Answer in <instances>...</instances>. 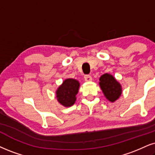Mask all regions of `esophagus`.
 <instances>
[{"instance_id": "1", "label": "esophagus", "mask_w": 155, "mask_h": 155, "mask_svg": "<svg viewBox=\"0 0 155 155\" xmlns=\"http://www.w3.org/2000/svg\"><path fill=\"white\" fill-rule=\"evenodd\" d=\"M84 78H85V81L87 82H90L92 81V77H91V75H89V74H85Z\"/></svg>"}]
</instances>
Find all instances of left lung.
Instances as JSON below:
<instances>
[{"instance_id": "obj_1", "label": "left lung", "mask_w": 155, "mask_h": 155, "mask_svg": "<svg viewBox=\"0 0 155 155\" xmlns=\"http://www.w3.org/2000/svg\"><path fill=\"white\" fill-rule=\"evenodd\" d=\"M99 85L105 97L110 102L119 98L122 93L121 85L111 74L106 73L99 79Z\"/></svg>"}]
</instances>
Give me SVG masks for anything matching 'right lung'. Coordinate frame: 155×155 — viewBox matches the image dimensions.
Segmentation results:
<instances>
[{"label":"right lung","instance_id":"1","mask_svg":"<svg viewBox=\"0 0 155 155\" xmlns=\"http://www.w3.org/2000/svg\"><path fill=\"white\" fill-rule=\"evenodd\" d=\"M80 87V83L77 80L68 78L59 86L56 91V97L58 102L64 107L72 106L76 101Z\"/></svg>","mask_w":155,"mask_h":155}]
</instances>
